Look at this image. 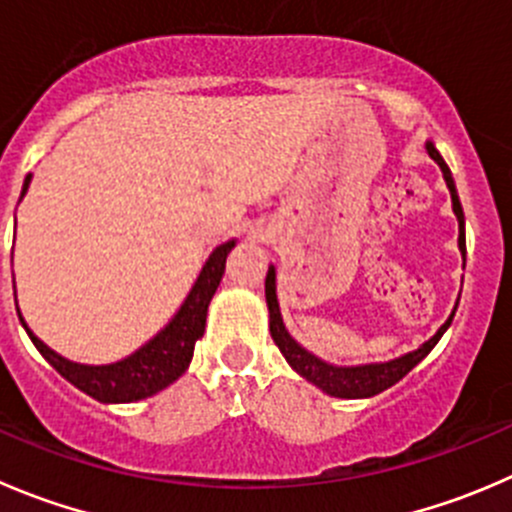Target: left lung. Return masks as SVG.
<instances>
[{
	"mask_svg": "<svg viewBox=\"0 0 512 512\" xmlns=\"http://www.w3.org/2000/svg\"><path fill=\"white\" fill-rule=\"evenodd\" d=\"M428 155L433 157L435 162L440 165L443 170L445 182H448V190H450V200H453V212L458 217V227H460V235H458V245L465 255V217H463V207H460L458 200V190H455V182L453 175H450V167L445 165V160L440 157V152L435 150L433 142L425 145ZM265 297H267V307H270V335L275 340V345L280 347V352L285 355V360L290 362L292 370L300 372L305 380H310L312 385H317L320 390H325L327 395L332 398H372V395L382 393V390H388L390 385H395L398 380H403L435 345L438 340L443 337V332L448 330L450 322H453V315L440 325V330L430 337L428 342L418 347V350L408 352L403 357H395L390 362H375V365H357V367H335V365H327V362L317 360L315 355L305 350V347L297 345L295 340L290 337V332L285 330L282 325V317H280V305H277V295H275V267L267 270L265 277ZM458 307V305H455Z\"/></svg>",
	"mask_w": 512,
	"mask_h": 512,
	"instance_id": "8db88e82",
	"label": "left lung"
}]
</instances>
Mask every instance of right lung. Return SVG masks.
Wrapping results in <instances>:
<instances>
[{
    "mask_svg": "<svg viewBox=\"0 0 512 512\" xmlns=\"http://www.w3.org/2000/svg\"><path fill=\"white\" fill-rule=\"evenodd\" d=\"M32 175H27L22 187V197L27 192ZM235 247V240L225 242L217 247L210 255V260L202 267L200 277H197L195 287L187 295L185 305L180 307L170 325L162 332H157L147 345L132 352L124 360L112 362V365H79V362L64 360L54 350H49L27 325L24 330L29 332L37 350L42 352L44 360L89 398L99 400V403H135V400L150 398V395L160 393L167 385L177 380L182 372L187 370L195 352V342L200 340L205 332L207 322V305H210L212 295H215L217 285H220L222 275H225L227 255Z\"/></svg>",
    "mask_w": 512,
    "mask_h": 512,
    "instance_id": "obj_1",
    "label": "right lung"
}]
</instances>
